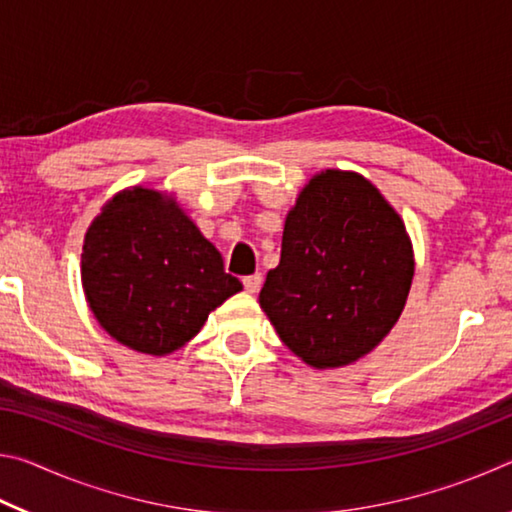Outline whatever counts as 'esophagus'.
Returning a JSON list of instances; mask_svg holds the SVG:
<instances>
[{
	"mask_svg": "<svg viewBox=\"0 0 512 512\" xmlns=\"http://www.w3.org/2000/svg\"><path fill=\"white\" fill-rule=\"evenodd\" d=\"M262 282H264V275H262V273L246 275V277H244V289H246L248 293H257L259 287H262Z\"/></svg>",
	"mask_w": 512,
	"mask_h": 512,
	"instance_id": "obj_1",
	"label": "esophagus"
}]
</instances>
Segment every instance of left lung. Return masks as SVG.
<instances>
[{
	"mask_svg": "<svg viewBox=\"0 0 512 512\" xmlns=\"http://www.w3.org/2000/svg\"><path fill=\"white\" fill-rule=\"evenodd\" d=\"M411 280L400 214L359 173L327 169L289 212L280 264L268 271L259 305L296 357L339 368L391 332Z\"/></svg>",
	"mask_w": 512,
	"mask_h": 512,
	"instance_id": "1",
	"label": "left lung"
}]
</instances>
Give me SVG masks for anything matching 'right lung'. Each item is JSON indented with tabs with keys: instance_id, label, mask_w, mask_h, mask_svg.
I'll list each match as a JSON object with an SVG mask.
<instances>
[{
	"instance_id": "obj_1",
	"label": "right lung",
	"mask_w": 512,
	"mask_h": 512,
	"mask_svg": "<svg viewBox=\"0 0 512 512\" xmlns=\"http://www.w3.org/2000/svg\"><path fill=\"white\" fill-rule=\"evenodd\" d=\"M81 277L112 339L155 357L183 348L212 309L241 291L194 221L142 187L117 194L92 221Z\"/></svg>"
}]
</instances>
